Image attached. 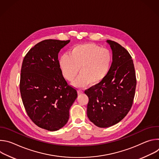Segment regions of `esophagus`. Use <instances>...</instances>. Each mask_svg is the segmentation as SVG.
Returning <instances> with one entry per match:
<instances>
[{"instance_id":"1","label":"esophagus","mask_w":159,"mask_h":159,"mask_svg":"<svg viewBox=\"0 0 159 159\" xmlns=\"http://www.w3.org/2000/svg\"><path fill=\"white\" fill-rule=\"evenodd\" d=\"M77 92H78V94H82V93H83V92L82 91V90H81L80 89H79Z\"/></svg>"}]
</instances>
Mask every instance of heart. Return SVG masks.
I'll return each instance as SVG.
<instances>
[{
    "label": "heart",
    "instance_id": "obj_1",
    "mask_svg": "<svg viewBox=\"0 0 159 159\" xmlns=\"http://www.w3.org/2000/svg\"><path fill=\"white\" fill-rule=\"evenodd\" d=\"M109 52L94 43H86L74 47L69 54H63L59 60V66L63 77L72 82L80 71L75 85L85 87L89 83L96 85L107 75L111 65Z\"/></svg>",
    "mask_w": 159,
    "mask_h": 159
}]
</instances>
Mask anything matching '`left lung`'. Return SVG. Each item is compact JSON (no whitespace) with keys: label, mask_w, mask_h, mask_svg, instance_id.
<instances>
[{"label":"left lung","mask_w":159,"mask_h":159,"mask_svg":"<svg viewBox=\"0 0 159 159\" xmlns=\"http://www.w3.org/2000/svg\"><path fill=\"white\" fill-rule=\"evenodd\" d=\"M106 42L112 52L109 71L102 82L84 92L89 98L87 117L99 128L115 125L126 116L137 85L133 61L128 52L115 41Z\"/></svg>","instance_id":"1"}]
</instances>
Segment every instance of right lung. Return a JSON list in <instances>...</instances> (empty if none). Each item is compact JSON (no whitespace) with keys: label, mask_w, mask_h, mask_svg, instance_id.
<instances>
[{"label":"right lung","mask_w":159,"mask_h":159,"mask_svg":"<svg viewBox=\"0 0 159 159\" xmlns=\"http://www.w3.org/2000/svg\"><path fill=\"white\" fill-rule=\"evenodd\" d=\"M69 42L45 39L37 43L21 66L20 92L27 114L38 126L51 131L66 124L77 97L63 77L58 60L59 52Z\"/></svg>","instance_id":"add662e5"}]
</instances>
